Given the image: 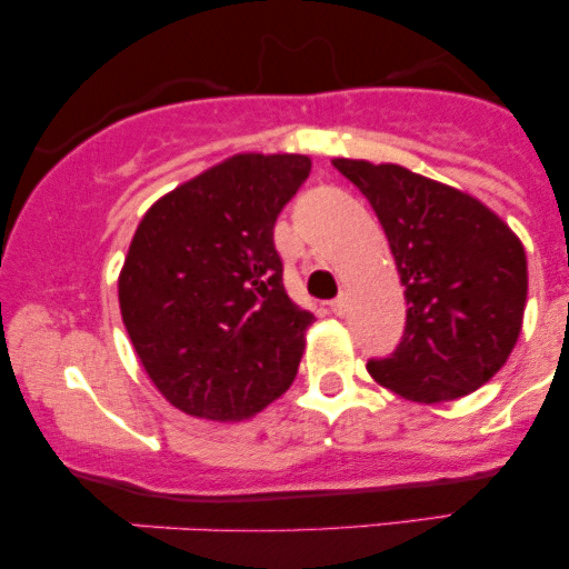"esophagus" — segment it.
Returning <instances> with one entry per match:
<instances>
[{
	"instance_id": "1",
	"label": "esophagus",
	"mask_w": 569,
	"mask_h": 569,
	"mask_svg": "<svg viewBox=\"0 0 569 569\" xmlns=\"http://www.w3.org/2000/svg\"><path fill=\"white\" fill-rule=\"evenodd\" d=\"M348 307H350L348 293H339L337 299H331V312H335V316H339V318H342L345 312H348Z\"/></svg>"
}]
</instances>
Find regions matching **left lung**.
I'll return each instance as SVG.
<instances>
[{
  "mask_svg": "<svg viewBox=\"0 0 569 569\" xmlns=\"http://www.w3.org/2000/svg\"><path fill=\"white\" fill-rule=\"evenodd\" d=\"M335 168L371 202L407 297V326L369 375L417 403L455 401L511 356L527 305V257L511 227L460 189L393 162Z\"/></svg>",
  "mask_w": 569,
  "mask_h": 569,
  "instance_id": "left-lung-1",
  "label": "left lung"
}]
</instances>
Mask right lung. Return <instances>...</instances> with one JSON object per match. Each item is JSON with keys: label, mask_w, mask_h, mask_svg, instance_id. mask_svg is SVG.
Masks as SVG:
<instances>
[{"label": "right lung", "mask_w": 569, "mask_h": 569, "mask_svg": "<svg viewBox=\"0 0 569 569\" xmlns=\"http://www.w3.org/2000/svg\"><path fill=\"white\" fill-rule=\"evenodd\" d=\"M305 154H234L143 213L120 272V312L149 380L176 409L240 422L289 390L316 318L283 289L278 213Z\"/></svg>", "instance_id": "obj_1"}]
</instances>
